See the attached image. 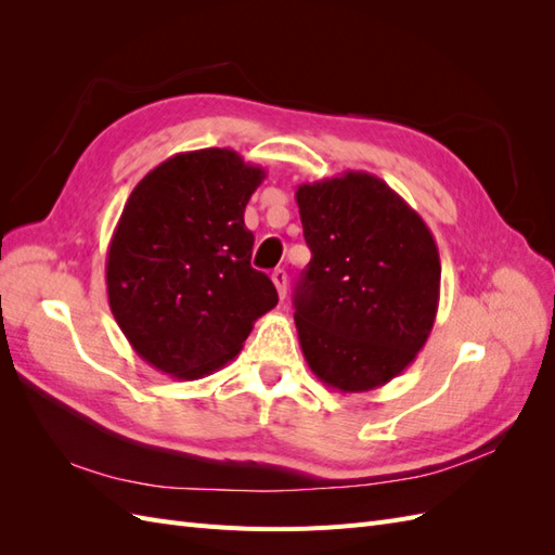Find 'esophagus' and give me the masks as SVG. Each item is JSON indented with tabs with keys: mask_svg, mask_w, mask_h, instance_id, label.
<instances>
[{
	"mask_svg": "<svg viewBox=\"0 0 555 555\" xmlns=\"http://www.w3.org/2000/svg\"><path fill=\"white\" fill-rule=\"evenodd\" d=\"M271 280H273V284H275V289H278V296H280V298H284V296H287V273H284V271H282V268H278V271H273Z\"/></svg>",
	"mask_w": 555,
	"mask_h": 555,
	"instance_id": "1",
	"label": "esophagus"
}]
</instances>
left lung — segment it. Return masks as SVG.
<instances>
[{"instance_id":"left-lung-1","label":"left lung","mask_w":555,"mask_h":555,"mask_svg":"<svg viewBox=\"0 0 555 555\" xmlns=\"http://www.w3.org/2000/svg\"><path fill=\"white\" fill-rule=\"evenodd\" d=\"M312 251L294 296L310 371L363 393L391 382L424 349L440 304V255L426 222L365 171L296 190Z\"/></svg>"}]
</instances>
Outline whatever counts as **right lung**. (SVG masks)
Returning <instances> with one entry per match:
<instances>
[{"label": "right lung", "mask_w": 555, "mask_h": 555, "mask_svg": "<svg viewBox=\"0 0 555 555\" xmlns=\"http://www.w3.org/2000/svg\"><path fill=\"white\" fill-rule=\"evenodd\" d=\"M263 178L236 150L204 147L162 162L129 194L106 255L108 306L159 373L210 375L278 306L273 282L249 266L243 220Z\"/></svg>", "instance_id": "obj_1"}]
</instances>
